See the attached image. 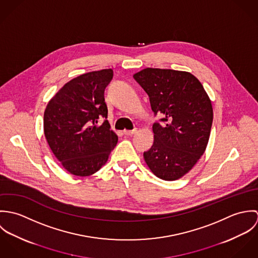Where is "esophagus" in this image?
Segmentation results:
<instances>
[{"label": "esophagus", "instance_id": "obj_1", "mask_svg": "<svg viewBox=\"0 0 258 258\" xmlns=\"http://www.w3.org/2000/svg\"><path fill=\"white\" fill-rule=\"evenodd\" d=\"M137 132V129L135 128V129H133V130H124L123 131V133L125 134V135H133V134H135Z\"/></svg>", "mask_w": 258, "mask_h": 258}]
</instances>
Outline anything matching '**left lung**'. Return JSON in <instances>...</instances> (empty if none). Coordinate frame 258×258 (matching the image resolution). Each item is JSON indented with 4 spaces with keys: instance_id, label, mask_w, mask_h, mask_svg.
Masks as SVG:
<instances>
[{
    "instance_id": "1",
    "label": "left lung",
    "mask_w": 258,
    "mask_h": 258,
    "mask_svg": "<svg viewBox=\"0 0 258 258\" xmlns=\"http://www.w3.org/2000/svg\"><path fill=\"white\" fill-rule=\"evenodd\" d=\"M133 77L146 91L155 116L154 143L144 152L148 167L165 181L183 177L205 153L212 124V102L197 77L185 72L145 69Z\"/></svg>"
}]
</instances>
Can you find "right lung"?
Returning <instances> with one entry per match:
<instances>
[{
  "mask_svg": "<svg viewBox=\"0 0 258 258\" xmlns=\"http://www.w3.org/2000/svg\"><path fill=\"white\" fill-rule=\"evenodd\" d=\"M112 70L74 78L50 99L44 110L46 141L63 168L74 176L96 173L115 148L118 137L110 129L105 88ZM100 118L105 121L98 125Z\"/></svg>",
  "mask_w": 258,
  "mask_h": 258,
  "instance_id": "right-lung-1",
  "label": "right lung"
}]
</instances>
